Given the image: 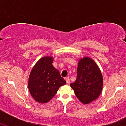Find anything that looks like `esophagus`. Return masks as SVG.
<instances>
[{"label": "esophagus", "mask_w": 126, "mask_h": 126, "mask_svg": "<svg viewBox=\"0 0 126 126\" xmlns=\"http://www.w3.org/2000/svg\"><path fill=\"white\" fill-rule=\"evenodd\" d=\"M65 80H66V81L67 83H70V79H69V77H66Z\"/></svg>", "instance_id": "1"}]
</instances>
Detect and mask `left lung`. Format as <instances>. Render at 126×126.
<instances>
[{"mask_svg":"<svg viewBox=\"0 0 126 126\" xmlns=\"http://www.w3.org/2000/svg\"><path fill=\"white\" fill-rule=\"evenodd\" d=\"M80 101L88 104L98 98L102 91L103 77L96 62L88 57L80 58L77 69V79L71 83Z\"/></svg>","mask_w":126,"mask_h":126,"instance_id":"8db88e82","label":"left lung"}]
</instances>
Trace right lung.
Masks as SVG:
<instances>
[{"instance_id":"1","label":"right lung","mask_w":126,"mask_h":126,"mask_svg":"<svg viewBox=\"0 0 126 126\" xmlns=\"http://www.w3.org/2000/svg\"><path fill=\"white\" fill-rule=\"evenodd\" d=\"M54 58L44 56L36 63L30 71L28 87L32 97L41 104L52 99L59 88L66 83L58 69L52 65Z\"/></svg>"}]
</instances>
